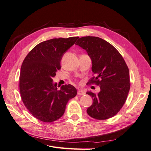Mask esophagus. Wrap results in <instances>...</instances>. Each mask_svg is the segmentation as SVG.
I'll return each mask as SVG.
<instances>
[{"mask_svg": "<svg viewBox=\"0 0 151 151\" xmlns=\"http://www.w3.org/2000/svg\"><path fill=\"white\" fill-rule=\"evenodd\" d=\"M77 94L84 95V94H85V91L84 90H79L78 91H77Z\"/></svg>", "mask_w": 151, "mask_h": 151, "instance_id": "1", "label": "esophagus"}]
</instances>
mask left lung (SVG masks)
I'll return each instance as SVG.
<instances>
[{"label":"left lung","instance_id":"obj_1","mask_svg":"<svg viewBox=\"0 0 151 151\" xmlns=\"http://www.w3.org/2000/svg\"><path fill=\"white\" fill-rule=\"evenodd\" d=\"M76 43L88 53L95 77L90 83L99 86L100 91L86 94L93 98L87 113L97 120H106L118 113L125 104L130 83L129 70L118 50L106 41L96 36H84Z\"/></svg>","mask_w":151,"mask_h":151}]
</instances>
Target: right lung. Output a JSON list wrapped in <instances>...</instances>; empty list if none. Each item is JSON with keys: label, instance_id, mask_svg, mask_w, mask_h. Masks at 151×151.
<instances>
[{"label": "right lung", "instance_id": "obj_1", "mask_svg": "<svg viewBox=\"0 0 151 151\" xmlns=\"http://www.w3.org/2000/svg\"><path fill=\"white\" fill-rule=\"evenodd\" d=\"M77 37L53 38L40 43L27 55L22 63L19 77L21 97L26 108L38 120L52 122L65 112L68 100L77 91L71 84L57 90L52 78L60 69V61Z\"/></svg>", "mask_w": 151, "mask_h": 151}]
</instances>
